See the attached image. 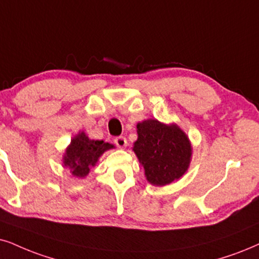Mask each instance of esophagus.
I'll return each instance as SVG.
<instances>
[{
    "instance_id": "1",
    "label": "esophagus",
    "mask_w": 259,
    "mask_h": 259,
    "mask_svg": "<svg viewBox=\"0 0 259 259\" xmlns=\"http://www.w3.org/2000/svg\"><path fill=\"white\" fill-rule=\"evenodd\" d=\"M114 143H116V146L118 147V148H125L127 146V141L124 136H118L114 139Z\"/></svg>"
}]
</instances>
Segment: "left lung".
<instances>
[{
	"instance_id": "obj_1",
	"label": "left lung",
	"mask_w": 259,
	"mask_h": 259,
	"mask_svg": "<svg viewBox=\"0 0 259 259\" xmlns=\"http://www.w3.org/2000/svg\"><path fill=\"white\" fill-rule=\"evenodd\" d=\"M137 135L133 150L150 184L167 185L188 171L192 147L177 124L167 125L156 119H147L137 124Z\"/></svg>"
}]
</instances>
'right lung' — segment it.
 <instances>
[{"instance_id": "1", "label": "right lung", "mask_w": 259, "mask_h": 259, "mask_svg": "<svg viewBox=\"0 0 259 259\" xmlns=\"http://www.w3.org/2000/svg\"><path fill=\"white\" fill-rule=\"evenodd\" d=\"M111 148H113V145L104 141L91 140L83 132L78 133L65 149L63 165L70 169L74 177L84 178L90 173L91 167L96 166L100 156Z\"/></svg>"}]
</instances>
